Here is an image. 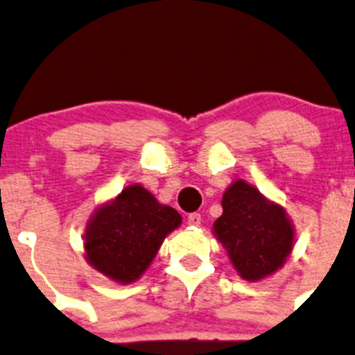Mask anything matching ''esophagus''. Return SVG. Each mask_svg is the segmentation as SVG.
<instances>
[{
  "label": "esophagus",
  "mask_w": 355,
  "mask_h": 355,
  "mask_svg": "<svg viewBox=\"0 0 355 355\" xmlns=\"http://www.w3.org/2000/svg\"><path fill=\"white\" fill-rule=\"evenodd\" d=\"M187 223L191 225V227H199V225H200V214H199V213H192V214H189Z\"/></svg>",
  "instance_id": "esophagus-1"
}]
</instances>
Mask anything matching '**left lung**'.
Listing matches in <instances>:
<instances>
[{
    "mask_svg": "<svg viewBox=\"0 0 355 355\" xmlns=\"http://www.w3.org/2000/svg\"><path fill=\"white\" fill-rule=\"evenodd\" d=\"M221 206L223 214L213 232L237 273L247 282H259L280 270L295 235L284 207L241 178L225 191Z\"/></svg>",
    "mask_w": 355,
    "mask_h": 355,
    "instance_id": "8db88e82",
    "label": "left lung"
}]
</instances>
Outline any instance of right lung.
Wrapping results in <instances>:
<instances>
[{"label":"right lung","instance_id":"add662e5","mask_svg":"<svg viewBox=\"0 0 355 355\" xmlns=\"http://www.w3.org/2000/svg\"><path fill=\"white\" fill-rule=\"evenodd\" d=\"M180 223L177 209L157 202L142 185H128L89 220L85 259L110 280L132 284L144 275L166 235Z\"/></svg>","mask_w":355,"mask_h":355}]
</instances>
